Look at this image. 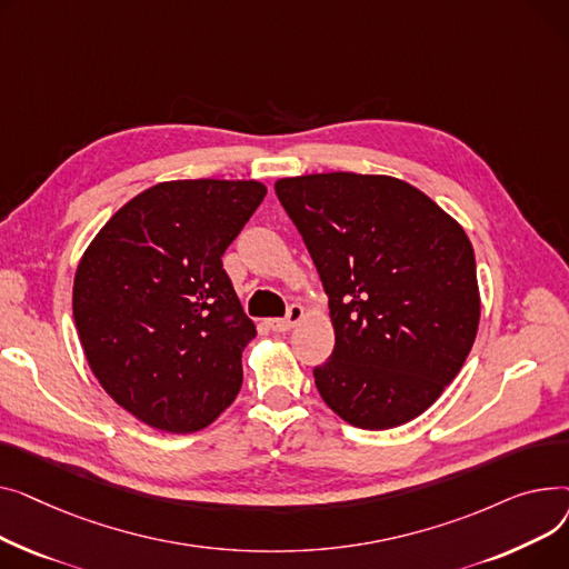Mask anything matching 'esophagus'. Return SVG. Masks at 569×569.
Here are the masks:
<instances>
[{
    "label": "esophagus",
    "mask_w": 569,
    "mask_h": 569,
    "mask_svg": "<svg viewBox=\"0 0 569 569\" xmlns=\"http://www.w3.org/2000/svg\"><path fill=\"white\" fill-rule=\"evenodd\" d=\"M300 319H303V308H300V306H289L287 317L271 319V328L278 330V332H284V330H291Z\"/></svg>",
    "instance_id": "34e87169"
}]
</instances>
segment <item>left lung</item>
<instances>
[{"mask_svg":"<svg viewBox=\"0 0 569 569\" xmlns=\"http://www.w3.org/2000/svg\"><path fill=\"white\" fill-rule=\"evenodd\" d=\"M276 194L336 328V349L315 367L323 402L360 429L418 418L476 342L480 291L466 231L425 192L381 174L280 179Z\"/></svg>","mask_w":569,"mask_h":569,"instance_id":"obj_1","label":"left lung"}]
</instances>
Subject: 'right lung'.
Wrapping results in <instances>:
<instances>
[{
  "instance_id": "1",
  "label": "right lung",
  "mask_w": 569,
  "mask_h": 569,
  "mask_svg": "<svg viewBox=\"0 0 569 569\" xmlns=\"http://www.w3.org/2000/svg\"><path fill=\"white\" fill-rule=\"evenodd\" d=\"M266 197L259 181H167L123 204L80 259L73 319L91 372L149 427L211 425L257 336L222 254Z\"/></svg>"
}]
</instances>
